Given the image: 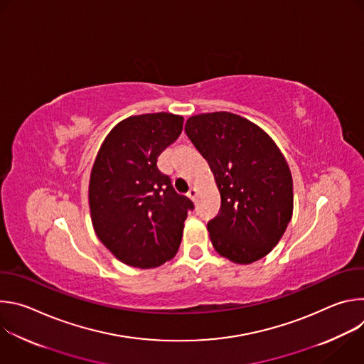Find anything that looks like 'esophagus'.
<instances>
[{
  "instance_id": "obj_1",
  "label": "esophagus",
  "mask_w": 364,
  "mask_h": 364,
  "mask_svg": "<svg viewBox=\"0 0 364 364\" xmlns=\"http://www.w3.org/2000/svg\"><path fill=\"white\" fill-rule=\"evenodd\" d=\"M187 196L194 201L196 200V196H197V188L196 187H191L190 190H188V193H187Z\"/></svg>"
}]
</instances>
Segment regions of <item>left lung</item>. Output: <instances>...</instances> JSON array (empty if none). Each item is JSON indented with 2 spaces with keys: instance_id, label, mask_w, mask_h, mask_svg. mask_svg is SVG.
I'll return each instance as SVG.
<instances>
[{
  "instance_id": "left-lung-1",
  "label": "left lung",
  "mask_w": 364,
  "mask_h": 364,
  "mask_svg": "<svg viewBox=\"0 0 364 364\" xmlns=\"http://www.w3.org/2000/svg\"><path fill=\"white\" fill-rule=\"evenodd\" d=\"M184 131L220 193V212L207 225L213 247L233 264L259 261L292 218V176L284 154L261 127L232 112L193 115Z\"/></svg>"
}]
</instances>
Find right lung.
I'll use <instances>...</instances> for the list:
<instances>
[{"label": "right lung", "instance_id": "1", "mask_svg": "<svg viewBox=\"0 0 364 364\" xmlns=\"http://www.w3.org/2000/svg\"><path fill=\"white\" fill-rule=\"evenodd\" d=\"M183 117L157 112L118 122L103 139L90 171L89 209L97 239L122 264L161 267L176 256L193 203L157 167L181 134Z\"/></svg>", "mask_w": 364, "mask_h": 364}]
</instances>
